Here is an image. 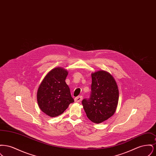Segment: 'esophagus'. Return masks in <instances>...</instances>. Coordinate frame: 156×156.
I'll return each mask as SVG.
<instances>
[{"instance_id":"obj_1","label":"esophagus","mask_w":156,"mask_h":156,"mask_svg":"<svg viewBox=\"0 0 156 156\" xmlns=\"http://www.w3.org/2000/svg\"><path fill=\"white\" fill-rule=\"evenodd\" d=\"M82 100V96L76 97L74 99L75 102H78V103L81 102Z\"/></svg>"}]
</instances>
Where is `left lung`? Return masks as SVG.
Instances as JSON below:
<instances>
[{
    "instance_id": "8db88e82",
    "label": "left lung",
    "mask_w": 156,
    "mask_h": 156,
    "mask_svg": "<svg viewBox=\"0 0 156 156\" xmlns=\"http://www.w3.org/2000/svg\"><path fill=\"white\" fill-rule=\"evenodd\" d=\"M91 94L89 99L82 101L88 118L101 123L112 116L119 101L116 82L110 73L100 70L92 73Z\"/></svg>"
}]
</instances>
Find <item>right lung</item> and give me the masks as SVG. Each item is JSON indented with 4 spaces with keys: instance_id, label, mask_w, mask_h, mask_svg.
Masks as SVG:
<instances>
[{
    "instance_id": "obj_1",
    "label": "right lung",
    "mask_w": 156,
    "mask_h": 156,
    "mask_svg": "<svg viewBox=\"0 0 156 156\" xmlns=\"http://www.w3.org/2000/svg\"><path fill=\"white\" fill-rule=\"evenodd\" d=\"M68 74L61 67L53 68L45 75L37 90L38 105L41 111L50 117H56L74 102L66 79Z\"/></svg>"
}]
</instances>
